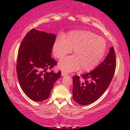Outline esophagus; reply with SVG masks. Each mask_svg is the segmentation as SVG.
I'll return each instance as SVG.
<instances>
[{"mask_svg":"<svg viewBox=\"0 0 130 130\" xmlns=\"http://www.w3.org/2000/svg\"><path fill=\"white\" fill-rule=\"evenodd\" d=\"M61 75L62 76H67L68 75V74L67 73H66L65 72H62V73H61Z\"/></svg>","mask_w":130,"mask_h":130,"instance_id":"obj_1","label":"esophagus"}]
</instances>
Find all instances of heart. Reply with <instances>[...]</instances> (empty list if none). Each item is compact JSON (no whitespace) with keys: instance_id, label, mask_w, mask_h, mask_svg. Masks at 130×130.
<instances>
[{"instance_id":"b5f03b06","label":"heart","mask_w":130,"mask_h":130,"mask_svg":"<svg viewBox=\"0 0 130 130\" xmlns=\"http://www.w3.org/2000/svg\"><path fill=\"white\" fill-rule=\"evenodd\" d=\"M106 42L103 37L87 30L73 31L68 33L65 39L57 38L53 45V54L62 59L73 49V56L60 61L59 68L66 72H81L93 69L102 60L106 50Z\"/></svg>"}]
</instances>
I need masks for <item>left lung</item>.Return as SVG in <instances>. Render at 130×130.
Segmentation results:
<instances>
[{
    "instance_id": "8db88e82",
    "label": "left lung",
    "mask_w": 130,
    "mask_h": 130,
    "mask_svg": "<svg viewBox=\"0 0 130 130\" xmlns=\"http://www.w3.org/2000/svg\"><path fill=\"white\" fill-rule=\"evenodd\" d=\"M116 66L113 47L103 62L91 72L73 77V99L82 105L90 104L100 98L108 87Z\"/></svg>"
}]
</instances>
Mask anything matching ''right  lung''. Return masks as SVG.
Here are the masks:
<instances>
[{
  "mask_svg": "<svg viewBox=\"0 0 130 130\" xmlns=\"http://www.w3.org/2000/svg\"><path fill=\"white\" fill-rule=\"evenodd\" d=\"M56 35L34 28L22 41L18 54L17 72L19 84L31 99L41 102L47 98L61 73L48 72L57 65L51 53Z\"/></svg>",
  "mask_w": 130,
  "mask_h": 130,
  "instance_id": "right-lung-1",
  "label": "right lung"
}]
</instances>
